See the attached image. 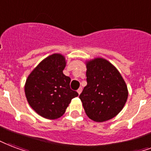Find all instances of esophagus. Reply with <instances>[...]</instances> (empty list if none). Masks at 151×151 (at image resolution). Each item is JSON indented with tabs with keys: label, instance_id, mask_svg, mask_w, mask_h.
Instances as JSON below:
<instances>
[{
	"label": "esophagus",
	"instance_id": "obj_1",
	"mask_svg": "<svg viewBox=\"0 0 151 151\" xmlns=\"http://www.w3.org/2000/svg\"><path fill=\"white\" fill-rule=\"evenodd\" d=\"M81 91H82V88H81V87H80V88L78 89V93L79 94V95H80L81 93Z\"/></svg>",
	"mask_w": 151,
	"mask_h": 151
}]
</instances>
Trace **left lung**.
I'll list each match as a JSON object with an SVG mask.
<instances>
[{
    "mask_svg": "<svg viewBox=\"0 0 151 151\" xmlns=\"http://www.w3.org/2000/svg\"><path fill=\"white\" fill-rule=\"evenodd\" d=\"M87 86L79 98L86 115L95 122L107 121L121 111L128 96L125 81L115 65L103 58L86 61Z\"/></svg>",
    "mask_w": 151,
    "mask_h": 151,
    "instance_id": "left-lung-1",
    "label": "left lung"
}]
</instances>
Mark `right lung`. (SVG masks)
<instances>
[{"mask_svg":"<svg viewBox=\"0 0 151 151\" xmlns=\"http://www.w3.org/2000/svg\"><path fill=\"white\" fill-rule=\"evenodd\" d=\"M65 65L64 55L52 54L42 59L26 80L24 93L27 102L45 119L60 118L71 100L78 96L70 87V78L63 73Z\"/></svg>","mask_w":151,"mask_h":151,"instance_id":"right-lung-1","label":"right lung"}]
</instances>
